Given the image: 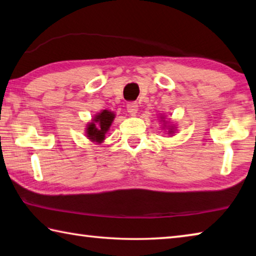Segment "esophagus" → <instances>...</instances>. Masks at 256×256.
I'll list each match as a JSON object with an SVG mask.
<instances>
[{"mask_svg":"<svg viewBox=\"0 0 256 256\" xmlns=\"http://www.w3.org/2000/svg\"><path fill=\"white\" fill-rule=\"evenodd\" d=\"M128 112H130V114H132V115H134V114H136L138 112V102H128Z\"/></svg>","mask_w":256,"mask_h":256,"instance_id":"obj_1","label":"esophagus"}]
</instances>
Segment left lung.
<instances>
[{
    "label": "left lung",
    "mask_w": 256,
    "mask_h": 256,
    "mask_svg": "<svg viewBox=\"0 0 256 256\" xmlns=\"http://www.w3.org/2000/svg\"><path fill=\"white\" fill-rule=\"evenodd\" d=\"M170 132H172V131H170Z\"/></svg>",
    "instance_id": "obj_1"
}]
</instances>
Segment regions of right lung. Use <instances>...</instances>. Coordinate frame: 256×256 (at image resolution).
I'll return each mask as SVG.
<instances>
[{
    "mask_svg": "<svg viewBox=\"0 0 256 256\" xmlns=\"http://www.w3.org/2000/svg\"><path fill=\"white\" fill-rule=\"evenodd\" d=\"M114 118V112H112L102 110V112H99L96 118H94L92 123H90L88 125V128H86V136H88L90 140L100 144L105 138V134L112 125Z\"/></svg>",
    "mask_w": 256,
    "mask_h": 256,
    "instance_id": "obj_1",
    "label": "right lung"
}]
</instances>
